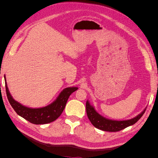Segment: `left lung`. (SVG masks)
Instances as JSON below:
<instances>
[{"mask_svg":"<svg viewBox=\"0 0 158 158\" xmlns=\"http://www.w3.org/2000/svg\"><path fill=\"white\" fill-rule=\"evenodd\" d=\"M85 107H86V113L92 125L95 128L107 132L120 131L124 128L135 124L144 114L147 108L146 107L142 113L131 119L125 121H114L106 118V117L102 116L101 114H99L95 111L94 107L92 106H91V104L88 100Z\"/></svg>","mask_w":158,"mask_h":158,"instance_id":"left-lung-1","label":"left lung"}]
</instances>
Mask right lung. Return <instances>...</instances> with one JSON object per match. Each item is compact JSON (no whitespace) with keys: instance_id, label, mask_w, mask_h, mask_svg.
Here are the masks:
<instances>
[{"instance_id":"1","label":"right lung","mask_w":158,"mask_h":158,"mask_svg":"<svg viewBox=\"0 0 158 158\" xmlns=\"http://www.w3.org/2000/svg\"><path fill=\"white\" fill-rule=\"evenodd\" d=\"M4 80L8 102L14 111L18 115L35 125H43L55 121L63 113L70 95L78 89L77 87L66 88L62 91L55 101L49 106L41 108H30L23 106L14 99L8 90L5 76Z\"/></svg>"}]
</instances>
